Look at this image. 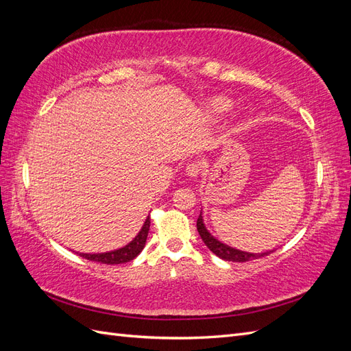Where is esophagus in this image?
I'll list each match as a JSON object with an SVG mask.
<instances>
[{
    "mask_svg": "<svg viewBox=\"0 0 351 351\" xmlns=\"http://www.w3.org/2000/svg\"><path fill=\"white\" fill-rule=\"evenodd\" d=\"M200 174V165L197 162H190L186 167V176L190 178H196Z\"/></svg>",
    "mask_w": 351,
    "mask_h": 351,
    "instance_id": "esophagus-1",
    "label": "esophagus"
}]
</instances>
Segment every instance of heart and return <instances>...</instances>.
Returning <instances> with one entry per match:
<instances>
[{
	"label": "heart",
	"mask_w": 351,
	"mask_h": 351,
	"mask_svg": "<svg viewBox=\"0 0 351 351\" xmlns=\"http://www.w3.org/2000/svg\"><path fill=\"white\" fill-rule=\"evenodd\" d=\"M231 108L232 102L226 97H215L208 102V112L210 114V117H217V119L228 114Z\"/></svg>",
	"instance_id": "1"
}]
</instances>
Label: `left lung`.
Returning <instances> with one entry per match:
<instances>
[{
	"label": "left lung",
	"mask_w": 351,
	"mask_h": 351,
	"mask_svg": "<svg viewBox=\"0 0 351 351\" xmlns=\"http://www.w3.org/2000/svg\"><path fill=\"white\" fill-rule=\"evenodd\" d=\"M197 231L200 234V239L204 240V243L206 244V247L217 254L218 258L224 259V261H230V262H246V261H252V259H258L262 256H268L269 253H272L274 250H268V252H262V253H252V252H244V250H239L236 247H231L228 244L222 243L221 240H218L215 236H212L209 230L206 228L205 222H204V212H200V215L197 218Z\"/></svg>",
	"instance_id": "1"
}]
</instances>
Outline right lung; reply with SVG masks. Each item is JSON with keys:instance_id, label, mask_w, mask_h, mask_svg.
<instances>
[{"instance_id": "right-lung-1", "label": "right lung", "mask_w": 351, "mask_h": 351, "mask_svg": "<svg viewBox=\"0 0 351 351\" xmlns=\"http://www.w3.org/2000/svg\"><path fill=\"white\" fill-rule=\"evenodd\" d=\"M149 227H151V221H149V215H147L141 231L137 232L136 237L130 243H127L125 246L115 250L104 252V253H80V252H76V253L88 261L108 263V265L130 262L143 250L146 239H147V232H149Z\"/></svg>"}]
</instances>
